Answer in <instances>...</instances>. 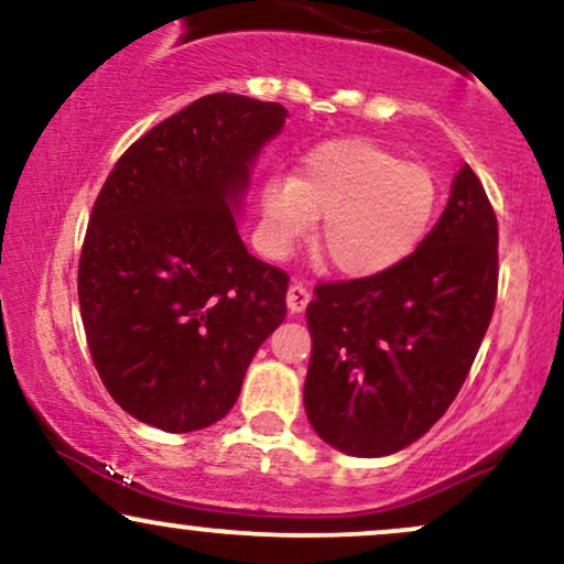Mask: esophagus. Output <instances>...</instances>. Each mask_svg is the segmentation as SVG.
<instances>
[{
	"label": "esophagus",
	"instance_id": "1",
	"mask_svg": "<svg viewBox=\"0 0 564 564\" xmlns=\"http://www.w3.org/2000/svg\"><path fill=\"white\" fill-rule=\"evenodd\" d=\"M310 304V291L302 286V283H291L286 291V307L291 315H300L304 313V307Z\"/></svg>",
	"mask_w": 564,
	"mask_h": 564
}]
</instances>
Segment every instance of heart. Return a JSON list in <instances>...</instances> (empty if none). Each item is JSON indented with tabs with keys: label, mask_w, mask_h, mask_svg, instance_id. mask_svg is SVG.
Listing matches in <instances>:
<instances>
[{
	"label": "heart",
	"mask_w": 564,
	"mask_h": 564,
	"mask_svg": "<svg viewBox=\"0 0 564 564\" xmlns=\"http://www.w3.org/2000/svg\"><path fill=\"white\" fill-rule=\"evenodd\" d=\"M440 187L422 164L368 140L313 148L291 174H270L260 191L262 243L286 251L323 217L318 249L347 278H377L416 254L437 217Z\"/></svg>",
	"instance_id": "heart-1"
}]
</instances>
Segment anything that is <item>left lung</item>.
<instances>
[{"mask_svg":"<svg viewBox=\"0 0 564 564\" xmlns=\"http://www.w3.org/2000/svg\"><path fill=\"white\" fill-rule=\"evenodd\" d=\"M498 289V223L469 164L416 254L377 278L321 283L304 411L321 440L377 458L416 443L467 379Z\"/></svg>","mask_w":564,"mask_h":564,"instance_id":"left-lung-1","label":"left lung"}]
</instances>
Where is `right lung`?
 Listing matches in <instances>:
<instances>
[{"mask_svg":"<svg viewBox=\"0 0 564 564\" xmlns=\"http://www.w3.org/2000/svg\"><path fill=\"white\" fill-rule=\"evenodd\" d=\"M286 116L281 102L200 97L132 142L95 200L84 334L106 390L142 424L180 435L219 422L286 318L289 275L238 236L251 170Z\"/></svg>","mask_w":564,"mask_h":564,"instance_id":"1","label":"right lung"}]
</instances>
